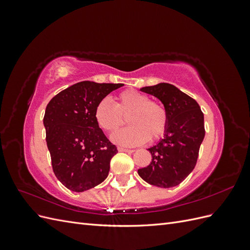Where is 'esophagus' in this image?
<instances>
[{
	"label": "esophagus",
	"instance_id": "1",
	"mask_svg": "<svg viewBox=\"0 0 250 250\" xmlns=\"http://www.w3.org/2000/svg\"><path fill=\"white\" fill-rule=\"evenodd\" d=\"M118 150L119 151H122V152H128V153L134 152L133 149H127V148H124V147H118Z\"/></svg>",
	"mask_w": 250,
	"mask_h": 250
}]
</instances>
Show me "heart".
Wrapping results in <instances>:
<instances>
[{
	"label": "heart",
	"instance_id": "b5f03b06",
	"mask_svg": "<svg viewBox=\"0 0 250 250\" xmlns=\"http://www.w3.org/2000/svg\"><path fill=\"white\" fill-rule=\"evenodd\" d=\"M129 127L112 135V141L121 145L137 146L148 139L153 142L163 138L169 125V115L165 105L150 100L149 96L135 89H125L115 98V104L104 98L96 104L94 118L101 129L115 132L125 123Z\"/></svg>",
	"mask_w": 250,
	"mask_h": 250
}]
</instances>
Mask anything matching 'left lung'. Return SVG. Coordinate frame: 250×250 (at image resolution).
Masks as SVG:
<instances>
[{
	"label": "left lung",
	"instance_id": "1",
	"mask_svg": "<svg viewBox=\"0 0 250 250\" xmlns=\"http://www.w3.org/2000/svg\"><path fill=\"white\" fill-rule=\"evenodd\" d=\"M142 92L160 99L168 110L165 138L149 148L152 161L138 170L146 183L160 188L179 185L195 168L203 141L204 117L195 99L170 83L143 87Z\"/></svg>",
	"mask_w": 250,
	"mask_h": 250
}]
</instances>
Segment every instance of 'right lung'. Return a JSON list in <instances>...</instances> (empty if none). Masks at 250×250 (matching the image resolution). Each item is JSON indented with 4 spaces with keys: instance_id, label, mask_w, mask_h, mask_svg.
<instances>
[{
    "instance_id": "1",
    "label": "right lung",
    "mask_w": 250,
    "mask_h": 250,
    "mask_svg": "<svg viewBox=\"0 0 250 250\" xmlns=\"http://www.w3.org/2000/svg\"><path fill=\"white\" fill-rule=\"evenodd\" d=\"M122 83L81 81L53 97L43 117L55 176L74 192L89 190L107 177L117 147L96 123V104Z\"/></svg>"
}]
</instances>
